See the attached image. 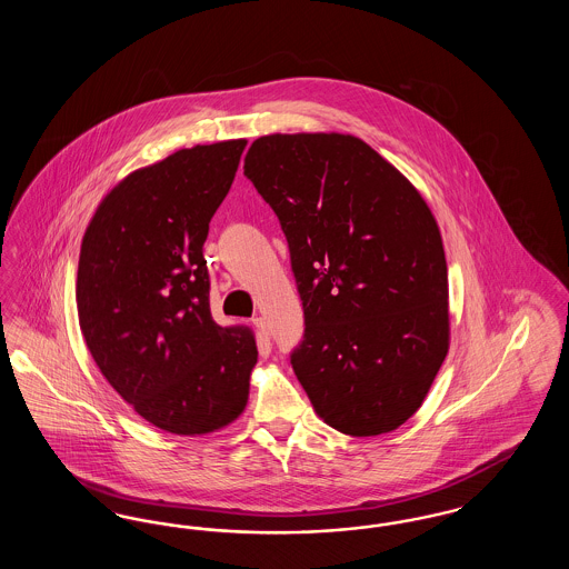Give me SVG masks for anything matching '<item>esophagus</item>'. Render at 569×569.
I'll use <instances>...</instances> for the list:
<instances>
[{"label": "esophagus", "mask_w": 569, "mask_h": 569, "mask_svg": "<svg viewBox=\"0 0 569 569\" xmlns=\"http://www.w3.org/2000/svg\"><path fill=\"white\" fill-rule=\"evenodd\" d=\"M253 328L258 330L260 341H269L271 339V330H269V326L264 322V318H253Z\"/></svg>", "instance_id": "obj_1"}]
</instances>
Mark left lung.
Here are the masks:
<instances>
[{
	"label": "left lung",
	"instance_id": "8db88e82",
	"mask_svg": "<svg viewBox=\"0 0 569 569\" xmlns=\"http://www.w3.org/2000/svg\"><path fill=\"white\" fill-rule=\"evenodd\" d=\"M243 168L290 244L305 309L292 367L316 413L352 437L399 429L450 348L448 267L427 200L352 134L260 136Z\"/></svg>",
	"mask_w": 569,
	"mask_h": 569
}]
</instances>
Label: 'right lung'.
Here are the masks:
<instances>
[{
  "instance_id": "add662e5",
  "label": "right lung",
  "mask_w": 569,
  "mask_h": 569,
  "mask_svg": "<svg viewBox=\"0 0 569 569\" xmlns=\"http://www.w3.org/2000/svg\"><path fill=\"white\" fill-rule=\"evenodd\" d=\"M244 144H196L138 168L104 196L82 237L84 343L121 399L166 433H216L249 399L256 335L211 318L202 256Z\"/></svg>"
}]
</instances>
